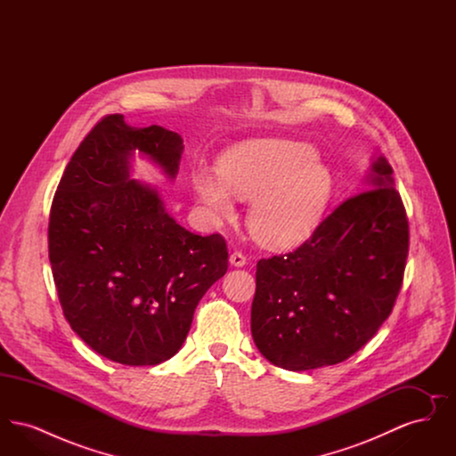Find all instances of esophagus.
Wrapping results in <instances>:
<instances>
[{"label": "esophagus", "mask_w": 456, "mask_h": 456, "mask_svg": "<svg viewBox=\"0 0 456 456\" xmlns=\"http://www.w3.org/2000/svg\"><path fill=\"white\" fill-rule=\"evenodd\" d=\"M229 261H231L232 266H244V265H246V256H244L242 253H239V251H234V253L231 255Z\"/></svg>", "instance_id": "1"}]
</instances>
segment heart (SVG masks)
Returning a JSON list of instances; mask_svg holds the SVG:
<instances>
[{
	"label": "heart",
	"mask_w": 456,
	"mask_h": 456,
	"mask_svg": "<svg viewBox=\"0 0 456 456\" xmlns=\"http://www.w3.org/2000/svg\"><path fill=\"white\" fill-rule=\"evenodd\" d=\"M196 200L217 218H234L236 198L249 201L248 224L266 248L301 244L320 225L331 196V174L316 151L294 140L242 142L218 160V169L191 173Z\"/></svg>",
	"instance_id": "1"
}]
</instances>
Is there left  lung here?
Masks as SVG:
<instances>
[{"instance_id":"1","label":"left lung","mask_w":456,"mask_h":456,"mask_svg":"<svg viewBox=\"0 0 456 456\" xmlns=\"http://www.w3.org/2000/svg\"><path fill=\"white\" fill-rule=\"evenodd\" d=\"M391 174L378 157L368 191L340 203L296 251L258 261L251 333L272 364H338L390 316L409 255V220Z\"/></svg>"}]
</instances>
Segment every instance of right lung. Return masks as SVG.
Masks as SVG:
<instances>
[{"label":"right lung","instance_id":"obj_1","mask_svg":"<svg viewBox=\"0 0 456 456\" xmlns=\"http://www.w3.org/2000/svg\"><path fill=\"white\" fill-rule=\"evenodd\" d=\"M183 149L174 131L109 114L73 153L51 205L49 261L66 322L112 362L171 359L229 266L225 239L186 231L155 186L131 179L134 153L174 179Z\"/></svg>","mask_w":456,"mask_h":456}]
</instances>
